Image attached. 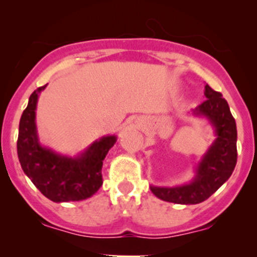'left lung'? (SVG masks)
<instances>
[{
	"instance_id": "8db88e82",
	"label": "left lung",
	"mask_w": 257,
	"mask_h": 257,
	"mask_svg": "<svg viewBox=\"0 0 257 257\" xmlns=\"http://www.w3.org/2000/svg\"><path fill=\"white\" fill-rule=\"evenodd\" d=\"M206 100L191 110L190 115L205 118L215 139L194 168L189 183L177 186L150 185L157 198L169 203L191 205L203 203L231 177L237 160L236 123L229 104L219 92L205 85Z\"/></svg>"
}]
</instances>
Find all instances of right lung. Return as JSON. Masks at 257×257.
I'll list each match as a JSON object with an SVG mask.
<instances>
[{
	"instance_id": "obj_1",
	"label": "right lung",
	"mask_w": 257,
	"mask_h": 257,
	"mask_svg": "<svg viewBox=\"0 0 257 257\" xmlns=\"http://www.w3.org/2000/svg\"><path fill=\"white\" fill-rule=\"evenodd\" d=\"M47 84L37 88L28 99L18 128L17 154L25 174L36 188L54 203L85 200L102 186L103 160L115 144L116 136H104L76 155L45 147L36 123L38 98Z\"/></svg>"
}]
</instances>
